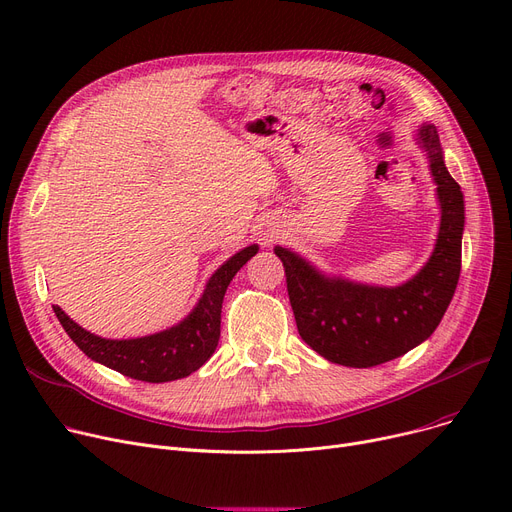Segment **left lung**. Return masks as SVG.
Masks as SVG:
<instances>
[{"label":"left lung","instance_id":"obj_1","mask_svg":"<svg viewBox=\"0 0 512 512\" xmlns=\"http://www.w3.org/2000/svg\"><path fill=\"white\" fill-rule=\"evenodd\" d=\"M436 184L440 226L421 270L396 286L328 274L288 247L276 245L301 338L317 355L346 367H373L425 342L442 321L461 276L465 197L454 182L434 124L415 130Z\"/></svg>","mask_w":512,"mask_h":512}]
</instances>
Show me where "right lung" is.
Returning a JSON list of instances; mask_svg holds the SVG:
<instances>
[{
	"label": "right lung",
	"mask_w": 512,
	"mask_h": 512,
	"mask_svg": "<svg viewBox=\"0 0 512 512\" xmlns=\"http://www.w3.org/2000/svg\"><path fill=\"white\" fill-rule=\"evenodd\" d=\"M259 245H249L226 259L215 270L195 307L178 324L139 338H103L83 326H78L70 315L58 305H53L62 328L72 342L91 361L110 367L126 378L149 384H164L182 380L199 367H203L213 355L220 340L222 303L224 294L236 272L251 257H255Z\"/></svg>",
	"instance_id": "right-lung-1"
}]
</instances>
